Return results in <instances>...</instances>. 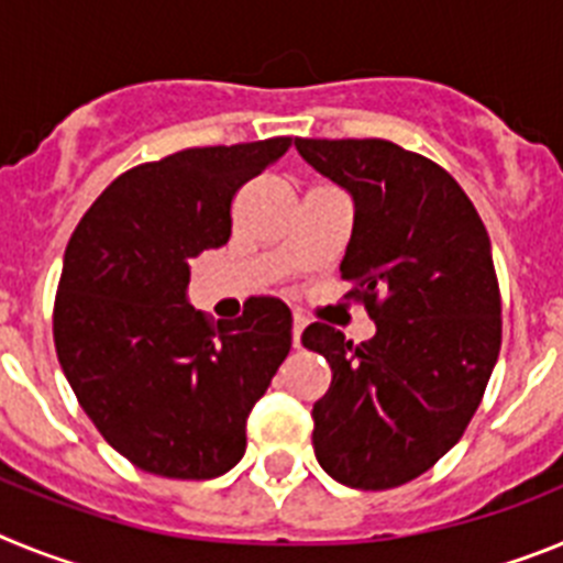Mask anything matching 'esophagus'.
<instances>
[{"instance_id":"1","label":"esophagus","mask_w":563,"mask_h":563,"mask_svg":"<svg viewBox=\"0 0 563 563\" xmlns=\"http://www.w3.org/2000/svg\"><path fill=\"white\" fill-rule=\"evenodd\" d=\"M305 327H307V321L301 316H296L292 318V346H301V332H305Z\"/></svg>"}]
</instances>
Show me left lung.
Segmentation results:
<instances>
[{
  "label": "left lung",
  "instance_id": "1",
  "mask_svg": "<svg viewBox=\"0 0 563 563\" xmlns=\"http://www.w3.org/2000/svg\"><path fill=\"white\" fill-rule=\"evenodd\" d=\"M352 197L341 278L375 335L352 343L310 324L307 350L332 369L312 406L318 465L346 487L386 490L426 474L460 442L501 346L490 239L445 168L389 141H296Z\"/></svg>",
  "mask_w": 563,
  "mask_h": 563
}]
</instances>
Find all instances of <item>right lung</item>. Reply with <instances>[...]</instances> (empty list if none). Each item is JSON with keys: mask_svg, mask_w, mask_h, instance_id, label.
I'll use <instances>...</instances> for the list:
<instances>
[{"mask_svg": "<svg viewBox=\"0 0 563 563\" xmlns=\"http://www.w3.org/2000/svg\"><path fill=\"white\" fill-rule=\"evenodd\" d=\"M290 137L186 148L121 174L64 251L53 338L103 440L168 479H213L245 454L256 400L290 352L292 318L251 298L211 324L188 301L191 258L231 239V200Z\"/></svg>", "mask_w": 563, "mask_h": 563, "instance_id": "add662e5", "label": "right lung"}]
</instances>
